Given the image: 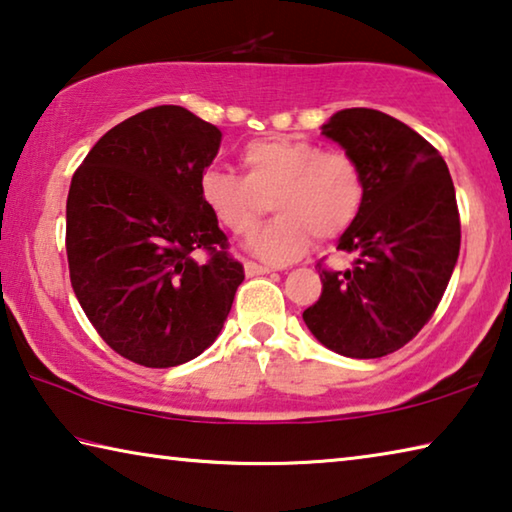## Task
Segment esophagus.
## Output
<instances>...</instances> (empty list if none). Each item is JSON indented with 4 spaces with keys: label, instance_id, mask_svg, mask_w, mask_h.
<instances>
[{
    "label": "esophagus",
    "instance_id": "34e87169",
    "mask_svg": "<svg viewBox=\"0 0 512 512\" xmlns=\"http://www.w3.org/2000/svg\"><path fill=\"white\" fill-rule=\"evenodd\" d=\"M244 271H246L248 277H257V275H268V273H271V268H268V266H259V264H255V262H246V264H244Z\"/></svg>",
    "mask_w": 512,
    "mask_h": 512
}]
</instances>
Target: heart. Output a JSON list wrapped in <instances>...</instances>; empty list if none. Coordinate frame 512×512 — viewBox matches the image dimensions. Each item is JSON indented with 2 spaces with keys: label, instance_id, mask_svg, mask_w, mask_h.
<instances>
[{
  "label": "heart",
  "instance_id": "heart-1",
  "mask_svg": "<svg viewBox=\"0 0 512 512\" xmlns=\"http://www.w3.org/2000/svg\"><path fill=\"white\" fill-rule=\"evenodd\" d=\"M244 176L210 169L201 178V201L232 235H248L268 212H277L248 239L250 253L268 264H291L311 239L343 235L361 210L363 176L345 151H320L296 137H266L241 153Z\"/></svg>",
  "mask_w": 512,
  "mask_h": 512
}]
</instances>
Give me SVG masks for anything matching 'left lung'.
Returning a JSON list of instances; mask_svg holds the SVG:
<instances>
[{
	"instance_id": "8db88e82",
	"label": "left lung",
	"mask_w": 512,
	"mask_h": 512,
	"mask_svg": "<svg viewBox=\"0 0 512 512\" xmlns=\"http://www.w3.org/2000/svg\"><path fill=\"white\" fill-rule=\"evenodd\" d=\"M320 131L357 160L361 210L336 248L354 257L323 271V293L302 314L327 350L352 359L386 357L433 316L461 250L449 169L411 126L372 108L334 112Z\"/></svg>"
}]
</instances>
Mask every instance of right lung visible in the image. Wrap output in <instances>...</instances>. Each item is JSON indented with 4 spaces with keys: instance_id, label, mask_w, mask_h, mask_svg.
Segmentation results:
<instances>
[{
    "instance_id": "obj_1",
    "label": "right lung",
    "mask_w": 512,
    "mask_h": 512,
    "mask_svg": "<svg viewBox=\"0 0 512 512\" xmlns=\"http://www.w3.org/2000/svg\"><path fill=\"white\" fill-rule=\"evenodd\" d=\"M219 146V128L194 112L155 106L110 128L69 185L72 289L101 339L140 366H180L210 348L244 282L201 201Z\"/></svg>"
}]
</instances>
